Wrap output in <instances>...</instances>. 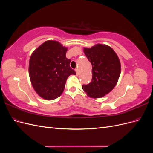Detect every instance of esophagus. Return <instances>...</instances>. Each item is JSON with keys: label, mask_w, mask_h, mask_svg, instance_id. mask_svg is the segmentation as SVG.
Returning a JSON list of instances; mask_svg holds the SVG:
<instances>
[{"label": "esophagus", "mask_w": 153, "mask_h": 153, "mask_svg": "<svg viewBox=\"0 0 153 153\" xmlns=\"http://www.w3.org/2000/svg\"><path fill=\"white\" fill-rule=\"evenodd\" d=\"M75 71H76V75H78V74H79V72H78V68L75 69Z\"/></svg>", "instance_id": "esophagus-1"}]
</instances>
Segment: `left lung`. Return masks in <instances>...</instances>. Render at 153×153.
Here are the masks:
<instances>
[{"label":"left lung","instance_id":"8db88e82","mask_svg":"<svg viewBox=\"0 0 153 153\" xmlns=\"http://www.w3.org/2000/svg\"><path fill=\"white\" fill-rule=\"evenodd\" d=\"M84 52L92 64V81L82 88L88 96L102 98L116 85L121 74V62L117 55L110 47L97 44L84 48Z\"/></svg>","mask_w":153,"mask_h":153}]
</instances>
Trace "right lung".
Returning a JSON list of instances; mask_svg holds the SVG:
<instances>
[{
    "instance_id": "1",
    "label": "right lung",
    "mask_w": 153,
    "mask_h": 153,
    "mask_svg": "<svg viewBox=\"0 0 153 153\" xmlns=\"http://www.w3.org/2000/svg\"><path fill=\"white\" fill-rule=\"evenodd\" d=\"M68 48L57 41L48 40L32 52L29 66V77L34 89L47 100L62 94L69 75H76L66 57Z\"/></svg>"
}]
</instances>
